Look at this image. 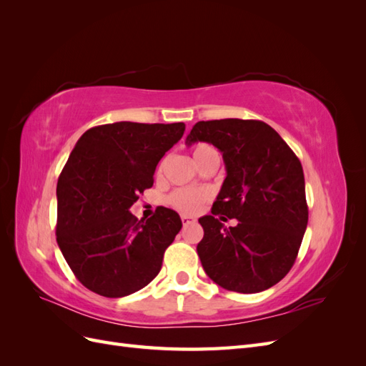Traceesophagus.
Instances as JSON below:
<instances>
[{"instance_id":"34e87169","label":"esophagus","mask_w":366,"mask_h":366,"mask_svg":"<svg viewBox=\"0 0 366 366\" xmlns=\"http://www.w3.org/2000/svg\"><path fill=\"white\" fill-rule=\"evenodd\" d=\"M194 218L192 217H187V215H182V223H183V226H187V224H191V223H194Z\"/></svg>"}]
</instances>
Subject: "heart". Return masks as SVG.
<instances>
[{
  "instance_id": "b5f03b06",
  "label": "heart",
  "mask_w": 366,
  "mask_h": 366,
  "mask_svg": "<svg viewBox=\"0 0 366 366\" xmlns=\"http://www.w3.org/2000/svg\"><path fill=\"white\" fill-rule=\"evenodd\" d=\"M217 154V151L206 145V143H200L192 151V156L195 163L198 164L203 162L206 157ZM162 168V164H160ZM209 200V192L203 187H183V189H177L168 197V204H171L174 209L179 210L182 214H197L198 210L203 207V204Z\"/></svg>"
}]
</instances>
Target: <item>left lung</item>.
Listing matches in <instances>:
<instances>
[{
    "instance_id": "8db88e82",
    "label": "left lung",
    "mask_w": 366,
    "mask_h": 366,
    "mask_svg": "<svg viewBox=\"0 0 366 366\" xmlns=\"http://www.w3.org/2000/svg\"><path fill=\"white\" fill-rule=\"evenodd\" d=\"M212 143L223 154L226 179L197 252L206 274L219 287L258 293L293 267L308 223L305 180L296 154L261 120L197 122L186 145ZM237 217L235 228L223 220Z\"/></svg>"
}]
</instances>
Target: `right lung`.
Returning <instances> with one entry per match:
<instances>
[{"label": "right lung", "instance_id": "1", "mask_svg": "<svg viewBox=\"0 0 366 366\" xmlns=\"http://www.w3.org/2000/svg\"><path fill=\"white\" fill-rule=\"evenodd\" d=\"M183 132V122H116L77 140L56 186V241L88 290L124 297L159 274L164 250L182 229L180 215L160 206L145 221L129 207L152 186L160 159Z\"/></svg>", "mask_w": 366, "mask_h": 366}]
</instances>
